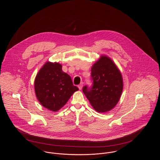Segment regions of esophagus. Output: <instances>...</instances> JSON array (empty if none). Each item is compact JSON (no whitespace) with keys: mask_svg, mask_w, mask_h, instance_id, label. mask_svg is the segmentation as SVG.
Here are the masks:
<instances>
[{"mask_svg":"<svg viewBox=\"0 0 160 160\" xmlns=\"http://www.w3.org/2000/svg\"><path fill=\"white\" fill-rule=\"evenodd\" d=\"M82 86H83V82H81V84H79L78 87V88L79 89V90H81L82 88Z\"/></svg>","mask_w":160,"mask_h":160,"instance_id":"esophagus-1","label":"esophagus"}]
</instances>
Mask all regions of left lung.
Masks as SVG:
<instances>
[{"mask_svg": "<svg viewBox=\"0 0 160 160\" xmlns=\"http://www.w3.org/2000/svg\"><path fill=\"white\" fill-rule=\"evenodd\" d=\"M92 86H85L82 91L92 107L98 112L113 109L121 95L123 89L122 75L114 62L102 55L91 68Z\"/></svg>", "mask_w": 160, "mask_h": 160, "instance_id": "8db88e82", "label": "left lung"}]
</instances>
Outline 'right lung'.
<instances>
[{
    "label": "right lung",
    "instance_id": "obj_1",
    "mask_svg": "<svg viewBox=\"0 0 160 160\" xmlns=\"http://www.w3.org/2000/svg\"><path fill=\"white\" fill-rule=\"evenodd\" d=\"M34 90L38 100L43 107L57 112L79 89L73 85L68 74L62 71L60 63L47 62L36 75Z\"/></svg>",
    "mask_w": 160,
    "mask_h": 160
}]
</instances>
